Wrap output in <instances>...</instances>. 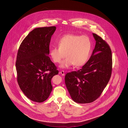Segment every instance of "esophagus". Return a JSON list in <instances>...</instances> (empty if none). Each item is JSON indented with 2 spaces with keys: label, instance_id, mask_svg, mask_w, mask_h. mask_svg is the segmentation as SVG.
<instances>
[{
  "label": "esophagus",
  "instance_id": "34e87169",
  "mask_svg": "<svg viewBox=\"0 0 128 128\" xmlns=\"http://www.w3.org/2000/svg\"><path fill=\"white\" fill-rule=\"evenodd\" d=\"M60 74L62 75V76H64V75H65V74H64V71H63V70L60 71Z\"/></svg>",
  "mask_w": 128,
  "mask_h": 128
}]
</instances>
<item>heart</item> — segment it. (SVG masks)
Returning a JSON list of instances; mask_svg holds the SVG:
<instances>
[{
	"mask_svg": "<svg viewBox=\"0 0 128 128\" xmlns=\"http://www.w3.org/2000/svg\"><path fill=\"white\" fill-rule=\"evenodd\" d=\"M58 47L50 49V54L54 62L59 64L64 58L60 67L66 68L74 66L79 67L88 60L90 54L92 42L87 36L67 34L62 37L58 42Z\"/></svg>",
	"mask_w": 128,
	"mask_h": 128,
	"instance_id": "heart-1",
	"label": "heart"
}]
</instances>
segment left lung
Listing matches in <instances>:
<instances>
[{
  "label": "left lung",
  "instance_id": "8db88e82",
  "mask_svg": "<svg viewBox=\"0 0 128 128\" xmlns=\"http://www.w3.org/2000/svg\"><path fill=\"white\" fill-rule=\"evenodd\" d=\"M96 43L91 56L82 68L68 73L65 83L74 102L88 104L100 97L111 77L112 52L101 37L92 34Z\"/></svg>",
  "mask_w": 128,
  "mask_h": 128
}]
</instances>
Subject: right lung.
I'll use <instances>...</instances> for the list:
<instances>
[{
    "instance_id": "1",
    "label": "right lung",
    "mask_w": 128,
    "mask_h": 128,
    "mask_svg": "<svg viewBox=\"0 0 128 128\" xmlns=\"http://www.w3.org/2000/svg\"><path fill=\"white\" fill-rule=\"evenodd\" d=\"M55 26L34 28L21 43L17 56V82L31 100L42 102L52 91L51 79L58 71L51 61L49 45Z\"/></svg>"
}]
</instances>
